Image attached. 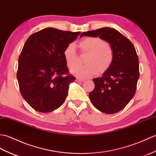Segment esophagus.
Masks as SVG:
<instances>
[{
	"mask_svg": "<svg viewBox=\"0 0 156 156\" xmlns=\"http://www.w3.org/2000/svg\"><path fill=\"white\" fill-rule=\"evenodd\" d=\"M85 80V79H76V81H77V82H84Z\"/></svg>",
	"mask_w": 156,
	"mask_h": 156,
	"instance_id": "34e87169",
	"label": "esophagus"
}]
</instances>
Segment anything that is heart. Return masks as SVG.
Listing matches in <instances>:
<instances>
[{
  "mask_svg": "<svg viewBox=\"0 0 156 156\" xmlns=\"http://www.w3.org/2000/svg\"><path fill=\"white\" fill-rule=\"evenodd\" d=\"M82 53L87 55L85 66L75 67L71 71L77 77L87 79L99 73L103 74L110 68L113 61V51L110 44L98 37H87L79 43ZM67 66L73 68L77 64L74 44H69L63 51Z\"/></svg>",
  "mask_w": 156,
  "mask_h": 156,
  "instance_id": "b5f03b06",
  "label": "heart"
}]
</instances>
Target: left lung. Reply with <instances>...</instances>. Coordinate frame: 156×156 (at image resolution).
<instances>
[{
    "instance_id": "8db88e82",
    "label": "left lung",
    "mask_w": 156,
    "mask_h": 156,
    "mask_svg": "<svg viewBox=\"0 0 156 156\" xmlns=\"http://www.w3.org/2000/svg\"><path fill=\"white\" fill-rule=\"evenodd\" d=\"M83 36L99 37L112 48L113 63L101 77L93 79L95 88L89 97L100 112L107 114L119 112L131 101L136 91L140 72L136 49L127 38L109 27L83 32L80 37Z\"/></svg>"
}]
</instances>
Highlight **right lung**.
Here are the masks:
<instances>
[{"instance_id":"right-lung-1","label":"right lung","mask_w":156,"mask_h":156,"mask_svg":"<svg viewBox=\"0 0 156 156\" xmlns=\"http://www.w3.org/2000/svg\"><path fill=\"white\" fill-rule=\"evenodd\" d=\"M80 33L46 28L24 44L16 77L23 98L37 112H53L64 103L75 77L69 74L63 51Z\"/></svg>"}]
</instances>
